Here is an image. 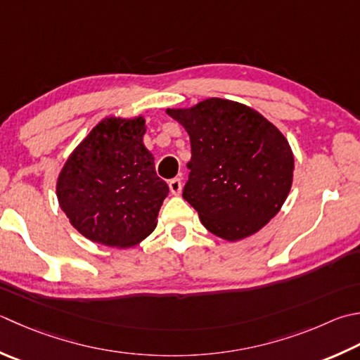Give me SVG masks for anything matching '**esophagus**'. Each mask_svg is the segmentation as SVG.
<instances>
[{
    "label": "esophagus",
    "mask_w": 360,
    "mask_h": 360,
    "mask_svg": "<svg viewBox=\"0 0 360 360\" xmlns=\"http://www.w3.org/2000/svg\"><path fill=\"white\" fill-rule=\"evenodd\" d=\"M168 187H170V192L173 195H179L181 193V188H182L181 179L179 178H173L170 182H168Z\"/></svg>",
    "instance_id": "34e87169"
}]
</instances>
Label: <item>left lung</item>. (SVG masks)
<instances>
[{"label": "left lung", "instance_id": "1", "mask_svg": "<svg viewBox=\"0 0 360 360\" xmlns=\"http://www.w3.org/2000/svg\"><path fill=\"white\" fill-rule=\"evenodd\" d=\"M190 136L192 159L182 196L212 234L236 242L279 212L293 178L290 145L248 105L209 98L168 109Z\"/></svg>", "mask_w": 360, "mask_h": 360}]
</instances>
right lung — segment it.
<instances>
[{
  "mask_svg": "<svg viewBox=\"0 0 360 360\" xmlns=\"http://www.w3.org/2000/svg\"><path fill=\"white\" fill-rule=\"evenodd\" d=\"M145 120L105 118L63 165L58 198L89 240L128 248L156 228L168 186L143 145Z\"/></svg>",
  "mask_w": 360,
  "mask_h": 360,
  "instance_id": "add662e5",
  "label": "right lung"
}]
</instances>
